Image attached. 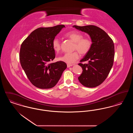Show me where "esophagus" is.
<instances>
[{"instance_id":"esophagus-1","label":"esophagus","mask_w":133,"mask_h":133,"mask_svg":"<svg viewBox=\"0 0 133 133\" xmlns=\"http://www.w3.org/2000/svg\"><path fill=\"white\" fill-rule=\"evenodd\" d=\"M73 65V64H67V67L68 68H69V67H71V66H72Z\"/></svg>"}]
</instances>
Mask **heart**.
<instances>
[{"label":"heart","mask_w":133,"mask_h":133,"mask_svg":"<svg viewBox=\"0 0 133 133\" xmlns=\"http://www.w3.org/2000/svg\"><path fill=\"white\" fill-rule=\"evenodd\" d=\"M65 37L69 38L74 42L73 50L78 51L82 55L87 54L92 46V41L88 37H84L82 33L77 31H71L64 34ZM52 47L55 51L58 52L61 49V45L58 39L54 38L52 41ZM75 51L72 53H67L59 58V60L68 64L74 63L79 58V52Z\"/></svg>","instance_id":"heart-1"}]
</instances>
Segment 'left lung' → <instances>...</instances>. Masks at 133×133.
Returning <instances> with one entry per match:
<instances>
[{
	"label": "left lung",
	"mask_w": 133,
	"mask_h": 133,
	"mask_svg": "<svg viewBox=\"0 0 133 133\" xmlns=\"http://www.w3.org/2000/svg\"><path fill=\"white\" fill-rule=\"evenodd\" d=\"M73 27L88 33L93 43L90 51L78 64L83 69L78 80L86 87H96L106 80L113 66L115 56L113 41L106 32L96 26L74 25ZM85 61L89 63H82Z\"/></svg>",
	"instance_id": "obj_1"
}]
</instances>
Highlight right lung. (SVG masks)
I'll return each instance as SVG.
<instances>
[{
    "mask_svg": "<svg viewBox=\"0 0 133 133\" xmlns=\"http://www.w3.org/2000/svg\"><path fill=\"white\" fill-rule=\"evenodd\" d=\"M63 27L64 25H58L38 28L21 44V65L30 82L38 88L54 87L67 68L62 61L50 63L55 57L52 41Z\"/></svg>",
    "mask_w": 133,
    "mask_h": 133,
    "instance_id": "right-lung-1",
    "label": "right lung"
}]
</instances>
